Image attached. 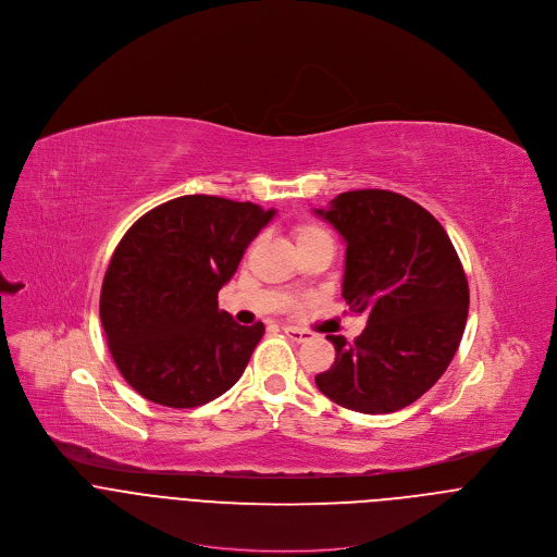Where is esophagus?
Wrapping results in <instances>:
<instances>
[{"label": "esophagus", "mask_w": 557, "mask_h": 557, "mask_svg": "<svg viewBox=\"0 0 557 557\" xmlns=\"http://www.w3.org/2000/svg\"><path fill=\"white\" fill-rule=\"evenodd\" d=\"M282 331H284V335H286L290 342H295V344H301V342L310 339V333H308V331H299V329H293V326H284Z\"/></svg>", "instance_id": "obj_1"}]
</instances>
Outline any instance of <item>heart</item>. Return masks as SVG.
<instances>
[{"instance_id":"obj_1","label":"heart","mask_w":557,"mask_h":557,"mask_svg":"<svg viewBox=\"0 0 557 557\" xmlns=\"http://www.w3.org/2000/svg\"><path fill=\"white\" fill-rule=\"evenodd\" d=\"M314 235H326V233H324L322 228L310 226V224L299 226V228H297V243H304V240H308V237H314Z\"/></svg>"}]
</instances>
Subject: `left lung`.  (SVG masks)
<instances>
[{
    "instance_id": "1",
    "label": "left lung",
    "mask_w": 557,
    "mask_h": 557,
    "mask_svg": "<svg viewBox=\"0 0 557 557\" xmlns=\"http://www.w3.org/2000/svg\"><path fill=\"white\" fill-rule=\"evenodd\" d=\"M312 213L342 235V295L366 314L352 344L326 337L335 363L314 383L361 414L401 410L441 379L462 339L469 288L451 240L421 205L383 189L339 194Z\"/></svg>"
}]
</instances>
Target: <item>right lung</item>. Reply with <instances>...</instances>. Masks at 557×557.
<instances>
[{
  "label": "right lung",
  "instance_id": "1",
  "mask_svg": "<svg viewBox=\"0 0 557 557\" xmlns=\"http://www.w3.org/2000/svg\"><path fill=\"white\" fill-rule=\"evenodd\" d=\"M275 213L183 196L125 233L103 280L101 324L116 368L147 401L196 408L243 376L264 324L233 322L218 310V290Z\"/></svg>",
  "mask_w": 557,
  "mask_h": 557
}]
</instances>
